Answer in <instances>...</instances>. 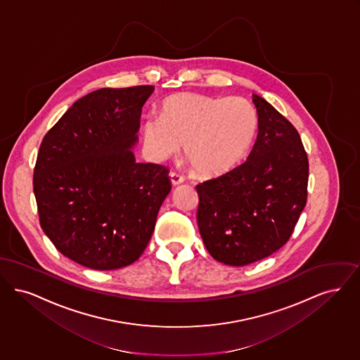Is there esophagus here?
I'll use <instances>...</instances> for the list:
<instances>
[{
	"instance_id": "1",
	"label": "esophagus",
	"mask_w": 360,
	"mask_h": 360,
	"mask_svg": "<svg viewBox=\"0 0 360 360\" xmlns=\"http://www.w3.org/2000/svg\"><path fill=\"white\" fill-rule=\"evenodd\" d=\"M169 176H171V181H172L173 186H179V184L184 183V176H181L180 173L171 172Z\"/></svg>"
}]
</instances>
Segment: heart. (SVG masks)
Wrapping results in <instances>:
<instances>
[{
  "mask_svg": "<svg viewBox=\"0 0 360 360\" xmlns=\"http://www.w3.org/2000/svg\"><path fill=\"white\" fill-rule=\"evenodd\" d=\"M257 114L243 98L208 95H172L160 115L150 114L142 125L148 155L162 161L184 153L202 177H218L231 171L250 148Z\"/></svg>",
  "mask_w": 360,
  "mask_h": 360,
  "instance_id": "b5f03b06",
  "label": "heart"
}]
</instances>
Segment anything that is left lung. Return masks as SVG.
Returning <instances> with one entry per match:
<instances>
[{
	"label": "left lung",
	"mask_w": 360,
	"mask_h": 360,
	"mask_svg": "<svg viewBox=\"0 0 360 360\" xmlns=\"http://www.w3.org/2000/svg\"><path fill=\"white\" fill-rule=\"evenodd\" d=\"M258 136L248 160L198 184V226L205 249L245 266L281 249L307 204L309 162L296 127L252 94Z\"/></svg>",
	"instance_id": "left-lung-1"
}]
</instances>
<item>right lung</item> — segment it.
I'll list each match as a JSON object with an SVG mask.
<instances>
[{
	"instance_id": "right-lung-1",
	"label": "right lung",
	"mask_w": 360,
	"mask_h": 360,
	"mask_svg": "<svg viewBox=\"0 0 360 360\" xmlns=\"http://www.w3.org/2000/svg\"><path fill=\"white\" fill-rule=\"evenodd\" d=\"M153 90L134 86L84 95L41 141L33 171L40 226L79 265H130L152 238L172 188L169 169L137 162L130 149Z\"/></svg>"
}]
</instances>
